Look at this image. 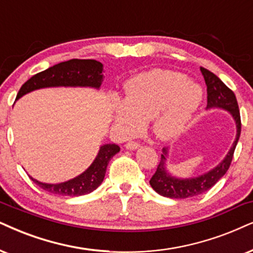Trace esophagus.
<instances>
[{
	"label": "esophagus",
	"instance_id": "esophagus-1",
	"mask_svg": "<svg viewBox=\"0 0 253 253\" xmlns=\"http://www.w3.org/2000/svg\"><path fill=\"white\" fill-rule=\"evenodd\" d=\"M139 148H140V145L136 142H128L126 145V149H128V150H136Z\"/></svg>",
	"mask_w": 253,
	"mask_h": 253
}]
</instances>
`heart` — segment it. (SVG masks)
Masks as SVG:
<instances>
[{
  "mask_svg": "<svg viewBox=\"0 0 253 253\" xmlns=\"http://www.w3.org/2000/svg\"><path fill=\"white\" fill-rule=\"evenodd\" d=\"M201 86L184 75L167 70L143 73L127 83L125 98H114L112 125L120 135H132L150 121L159 137L177 136L202 103Z\"/></svg>",
  "mask_w": 253,
  "mask_h": 253,
  "instance_id": "heart-1",
  "label": "heart"
}]
</instances>
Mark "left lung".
<instances>
[{"instance_id":"obj_1","label":"left lung","mask_w":253,"mask_h":253,"mask_svg":"<svg viewBox=\"0 0 253 253\" xmlns=\"http://www.w3.org/2000/svg\"><path fill=\"white\" fill-rule=\"evenodd\" d=\"M204 82L207 85L208 105L207 110H223L232 117L236 126V136L229 152L218 165L203 174L191 177H178L172 175L167 168L170 149L164 148L161 154V161L158 166L155 174L150 178L149 183L156 193L161 196L169 198H188L206 193L213 187L228 171L232 161L233 152L241 136V114L237 104V99L233 92L223 83L216 75L209 70L200 68Z\"/></svg>"}]
</instances>
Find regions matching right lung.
<instances>
[{"mask_svg":"<svg viewBox=\"0 0 253 253\" xmlns=\"http://www.w3.org/2000/svg\"><path fill=\"white\" fill-rule=\"evenodd\" d=\"M104 65L94 59H71L62 62L35 75L25 82L18 91L16 100L41 88L49 87H89L99 89L104 81ZM120 147L116 143L100 146L95 159L89 167L78 176L60 183H45L30 176L37 185L47 193L59 196H82L92 193L103 183L108 162Z\"/></svg>","mask_w":253,"mask_h":253,"instance_id":"obj_1","label":"right lung"}]
</instances>
